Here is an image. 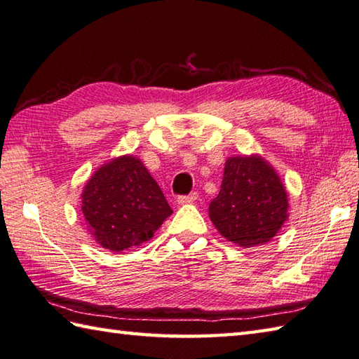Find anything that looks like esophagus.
I'll return each mask as SVG.
<instances>
[{"instance_id":"obj_1","label":"esophagus","mask_w":359,"mask_h":359,"mask_svg":"<svg viewBox=\"0 0 359 359\" xmlns=\"http://www.w3.org/2000/svg\"><path fill=\"white\" fill-rule=\"evenodd\" d=\"M198 198H199V194L196 191L191 193V194H188V196H179L177 203H180V205H184V203H191V202L198 201Z\"/></svg>"}]
</instances>
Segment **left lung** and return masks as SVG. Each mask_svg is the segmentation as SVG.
Wrapping results in <instances>:
<instances>
[{
    "mask_svg": "<svg viewBox=\"0 0 359 359\" xmlns=\"http://www.w3.org/2000/svg\"><path fill=\"white\" fill-rule=\"evenodd\" d=\"M287 193L277 171L262 156L229 157L219 194L208 216L227 241L240 248L266 244L287 221Z\"/></svg>",
    "mask_w": 359,
    "mask_h": 359,
    "instance_id": "obj_1",
    "label": "left lung"
}]
</instances>
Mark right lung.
<instances>
[{
    "label": "right lung",
    "instance_id": "1",
    "mask_svg": "<svg viewBox=\"0 0 359 359\" xmlns=\"http://www.w3.org/2000/svg\"><path fill=\"white\" fill-rule=\"evenodd\" d=\"M81 198L88 231L110 252H123L151 240L172 213L143 161L130 154L97 168Z\"/></svg>",
    "mask_w": 359,
    "mask_h": 359
}]
</instances>
